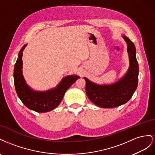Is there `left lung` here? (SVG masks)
<instances>
[{
  "mask_svg": "<svg viewBox=\"0 0 155 155\" xmlns=\"http://www.w3.org/2000/svg\"><path fill=\"white\" fill-rule=\"evenodd\" d=\"M123 38L128 45L130 60L129 69L123 78L112 85L99 86L84 77L87 97L93 103L101 108H114L127 103L138 86L139 71L136 48L133 42L127 37L123 36Z\"/></svg>",
  "mask_w": 155,
  "mask_h": 155,
  "instance_id": "8db88e82",
  "label": "left lung"
}]
</instances>
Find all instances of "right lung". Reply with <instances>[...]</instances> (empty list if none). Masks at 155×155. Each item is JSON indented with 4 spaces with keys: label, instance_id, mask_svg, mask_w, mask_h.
I'll return each mask as SVG.
<instances>
[{
    "label": "right lung",
    "instance_id": "right-lung-1",
    "mask_svg": "<svg viewBox=\"0 0 155 155\" xmlns=\"http://www.w3.org/2000/svg\"><path fill=\"white\" fill-rule=\"evenodd\" d=\"M25 45L20 50L14 67V84L17 94L26 107L37 112H47L54 109L61 103L65 91L79 77L68 76L62 79L54 89L45 92L34 91L25 83L22 74V56L26 47Z\"/></svg>",
    "mask_w": 155,
    "mask_h": 155
}]
</instances>
